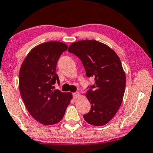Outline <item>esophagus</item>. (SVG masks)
<instances>
[{
  "label": "esophagus",
  "mask_w": 153,
  "mask_h": 153,
  "mask_svg": "<svg viewBox=\"0 0 153 153\" xmlns=\"http://www.w3.org/2000/svg\"><path fill=\"white\" fill-rule=\"evenodd\" d=\"M79 95V92H75V93H73V97H74V99H77V97H78Z\"/></svg>",
  "instance_id": "34e87169"
}]
</instances>
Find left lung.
I'll list each match as a JSON object with an SVG mask.
<instances>
[{"label":"left lung","mask_w":153,"mask_h":153,"mask_svg":"<svg viewBox=\"0 0 153 153\" xmlns=\"http://www.w3.org/2000/svg\"><path fill=\"white\" fill-rule=\"evenodd\" d=\"M68 51L80 59L86 76L94 77L95 82L87 87L86 95L91 105L84 119L93 126H103L115 116L124 97L126 76L119 57L108 46L95 40L72 43Z\"/></svg>","instance_id":"obj_1"}]
</instances>
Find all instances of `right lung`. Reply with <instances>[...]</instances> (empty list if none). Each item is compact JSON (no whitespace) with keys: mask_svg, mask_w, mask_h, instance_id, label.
I'll return each mask as SVG.
<instances>
[{"mask_svg":"<svg viewBox=\"0 0 153 153\" xmlns=\"http://www.w3.org/2000/svg\"><path fill=\"white\" fill-rule=\"evenodd\" d=\"M65 43L52 41L31 50L19 72V89L29 114L40 124H56L62 119L72 99L71 93L54 90L59 58L67 50Z\"/></svg>","mask_w":153,"mask_h":153,"instance_id":"right-lung-1","label":"right lung"}]
</instances>
